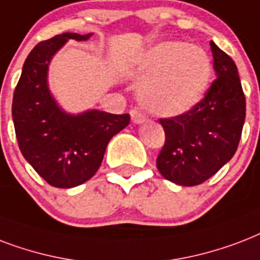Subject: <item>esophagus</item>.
Masks as SVG:
<instances>
[{
	"label": "esophagus",
	"mask_w": 260,
	"mask_h": 260,
	"mask_svg": "<svg viewBox=\"0 0 260 260\" xmlns=\"http://www.w3.org/2000/svg\"><path fill=\"white\" fill-rule=\"evenodd\" d=\"M130 116H132L133 123L140 124L146 122V116H145L142 112L138 111V110H132V111H130Z\"/></svg>",
	"instance_id": "obj_1"
}]
</instances>
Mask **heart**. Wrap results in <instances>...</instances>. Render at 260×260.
Wrapping results in <instances>:
<instances>
[{"instance_id": "b5f03b06", "label": "heart", "mask_w": 260, "mask_h": 260, "mask_svg": "<svg viewBox=\"0 0 260 260\" xmlns=\"http://www.w3.org/2000/svg\"><path fill=\"white\" fill-rule=\"evenodd\" d=\"M133 74L141 80L137 98L149 112L180 116L202 102L212 80L213 66L202 47L166 40L141 55Z\"/></svg>"}]
</instances>
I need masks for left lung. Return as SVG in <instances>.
Returning <instances> with one entry per match:
<instances>
[{"label":"left lung","mask_w":260,"mask_h":260,"mask_svg":"<svg viewBox=\"0 0 260 260\" xmlns=\"http://www.w3.org/2000/svg\"><path fill=\"white\" fill-rule=\"evenodd\" d=\"M217 78L202 102L184 115L160 119L166 144L158 172L179 186H197L233 157L245 120V98L235 62L210 42Z\"/></svg>","instance_id":"1"}]
</instances>
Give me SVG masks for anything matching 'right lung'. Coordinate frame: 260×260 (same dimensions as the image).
<instances>
[{"instance_id":"obj_1","label":"right lung","mask_w":260,"mask_h":260,"mask_svg":"<svg viewBox=\"0 0 260 260\" xmlns=\"http://www.w3.org/2000/svg\"><path fill=\"white\" fill-rule=\"evenodd\" d=\"M93 34L65 32L36 44L24 62L12 103V118L24 158L58 188L89 180L102 164L112 137L130 123L128 114L100 110L66 112L48 86V68L69 39L85 42Z\"/></svg>"}]
</instances>
